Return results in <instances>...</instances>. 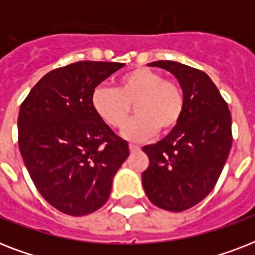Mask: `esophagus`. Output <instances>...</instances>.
I'll list each match as a JSON object with an SVG mask.
<instances>
[{"label": "esophagus", "instance_id": "obj_1", "mask_svg": "<svg viewBox=\"0 0 255 255\" xmlns=\"http://www.w3.org/2000/svg\"><path fill=\"white\" fill-rule=\"evenodd\" d=\"M140 148L137 147V145H135V144H129V151L131 152H136V151H139Z\"/></svg>", "mask_w": 255, "mask_h": 255}]
</instances>
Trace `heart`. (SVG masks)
<instances>
[{"label": "heart", "instance_id": "b5f03b06", "mask_svg": "<svg viewBox=\"0 0 255 255\" xmlns=\"http://www.w3.org/2000/svg\"><path fill=\"white\" fill-rule=\"evenodd\" d=\"M132 104L138 116L123 129L124 137L132 141H143L157 129L163 133L173 131L184 114L181 88L147 67L124 74L118 88L100 85L91 94L92 110L112 128L124 127Z\"/></svg>", "mask_w": 255, "mask_h": 255}]
</instances>
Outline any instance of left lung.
I'll return each mask as SVG.
<instances>
[{"instance_id": "1", "label": "left lung", "mask_w": 255, "mask_h": 255, "mask_svg": "<svg viewBox=\"0 0 255 255\" xmlns=\"http://www.w3.org/2000/svg\"><path fill=\"white\" fill-rule=\"evenodd\" d=\"M148 66L176 77L184 95V114L164 139L143 147L149 159L141 174L143 188L153 205L182 212L202 201L216 185L232 148V115L204 71L173 61Z\"/></svg>"}]
</instances>
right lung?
Segmentation results:
<instances>
[{
  "label": "right lung",
  "mask_w": 255,
  "mask_h": 255,
  "mask_svg": "<svg viewBox=\"0 0 255 255\" xmlns=\"http://www.w3.org/2000/svg\"><path fill=\"white\" fill-rule=\"evenodd\" d=\"M124 63L82 61L53 70L31 88L18 116V145L41 196L69 216L107 202L128 143L91 107V94Z\"/></svg>",
  "instance_id": "add662e5"
}]
</instances>
